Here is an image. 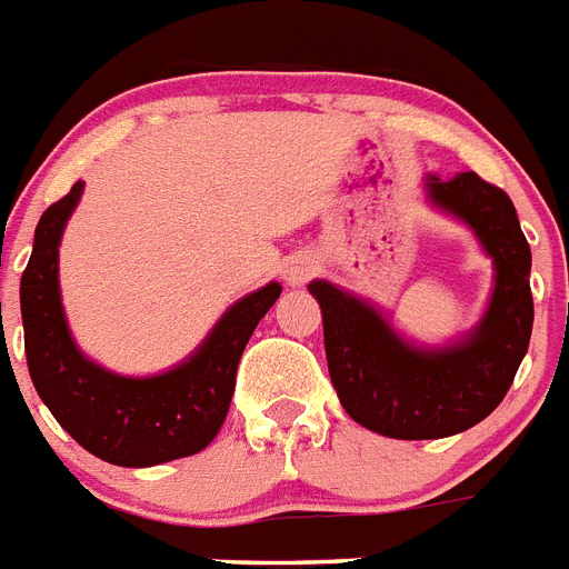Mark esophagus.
<instances>
[{
	"instance_id": "1",
	"label": "esophagus",
	"mask_w": 569,
	"mask_h": 569,
	"mask_svg": "<svg viewBox=\"0 0 569 569\" xmlns=\"http://www.w3.org/2000/svg\"><path fill=\"white\" fill-rule=\"evenodd\" d=\"M316 264L310 256H290L288 261H284V279L290 281V284H305V281L313 276Z\"/></svg>"
}]
</instances>
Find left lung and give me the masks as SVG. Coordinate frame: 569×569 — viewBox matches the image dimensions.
I'll list each match as a JSON object with an SVG mask.
<instances>
[{
    "label": "left lung",
    "instance_id": "8db88e82",
    "mask_svg": "<svg viewBox=\"0 0 569 569\" xmlns=\"http://www.w3.org/2000/svg\"><path fill=\"white\" fill-rule=\"evenodd\" d=\"M425 193L436 210L467 224L492 261V293L476 328L447 345H419L373 301L328 279L308 284L341 407L387 439H445L487 419L510 390L532 333L530 244L510 196L476 173H427Z\"/></svg>",
    "mask_w": 569,
    "mask_h": 569
}]
</instances>
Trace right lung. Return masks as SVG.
Wrapping results in <instances>:
<instances>
[{"mask_svg":"<svg viewBox=\"0 0 569 569\" xmlns=\"http://www.w3.org/2000/svg\"><path fill=\"white\" fill-rule=\"evenodd\" d=\"M84 182L50 204L33 233L22 273V328L28 370L39 399L88 453L119 467H153L210 445L233 399L236 370L281 284L241 296L188 359L156 376L113 373L79 350L59 290V244Z\"/></svg>","mask_w":569,"mask_h":569,"instance_id":"right-lung-1","label":"right lung"}]
</instances>
